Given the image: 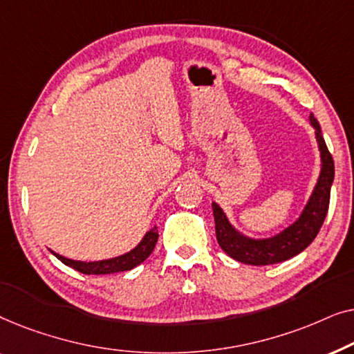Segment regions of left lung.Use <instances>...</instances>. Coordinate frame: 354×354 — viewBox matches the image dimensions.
Here are the masks:
<instances>
[{
    "mask_svg": "<svg viewBox=\"0 0 354 354\" xmlns=\"http://www.w3.org/2000/svg\"><path fill=\"white\" fill-rule=\"evenodd\" d=\"M311 124L316 129V137L322 158V171L317 185L314 188L313 196L309 198L301 217L292 227L285 229L282 234L274 236V239L250 240L232 229V225L229 224L221 207L216 203H212L217 243L230 258L253 266L282 263V261H287L298 253H301L317 236L328 211L330 187L333 182V174H335V166H333L332 154L328 151L326 140L322 137L321 125H319L317 119L313 114Z\"/></svg>",
    "mask_w": 354,
    "mask_h": 354,
    "instance_id": "obj_1",
    "label": "left lung"
}]
</instances>
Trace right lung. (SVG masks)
<instances>
[{
    "label": "right lung",
    "instance_id": "right-lung-1",
    "mask_svg": "<svg viewBox=\"0 0 354 354\" xmlns=\"http://www.w3.org/2000/svg\"><path fill=\"white\" fill-rule=\"evenodd\" d=\"M158 241V230L156 227L148 232L145 235V239L142 240L137 248L130 251V253L124 254V256H118V258L113 259H106V261H96V263H82V261H72L67 259L64 256L57 254V253H51L56 256L61 263H64L69 268L79 270L82 274L91 275V274H114V272H124V270H130L133 269L135 266L142 264L145 259L151 254V251L154 250V245Z\"/></svg>",
    "mask_w": 354,
    "mask_h": 354
}]
</instances>
